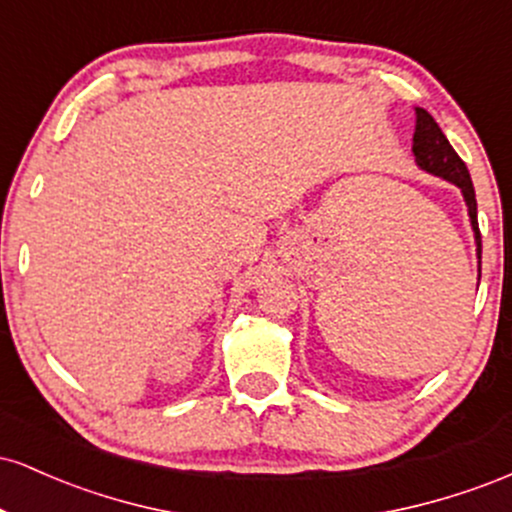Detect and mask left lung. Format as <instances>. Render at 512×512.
<instances>
[{
    "label": "left lung",
    "mask_w": 512,
    "mask_h": 512,
    "mask_svg": "<svg viewBox=\"0 0 512 512\" xmlns=\"http://www.w3.org/2000/svg\"><path fill=\"white\" fill-rule=\"evenodd\" d=\"M416 158V166L426 173L438 175V178L452 182L462 190L464 202H467L469 221H472L474 243H477V257H479V279H481V233L477 221V197H474V185L469 178V170L464 161L452 149L448 137L438 122L426 113L424 108H416V132H414V146H411Z\"/></svg>",
    "instance_id": "1"
}]
</instances>
